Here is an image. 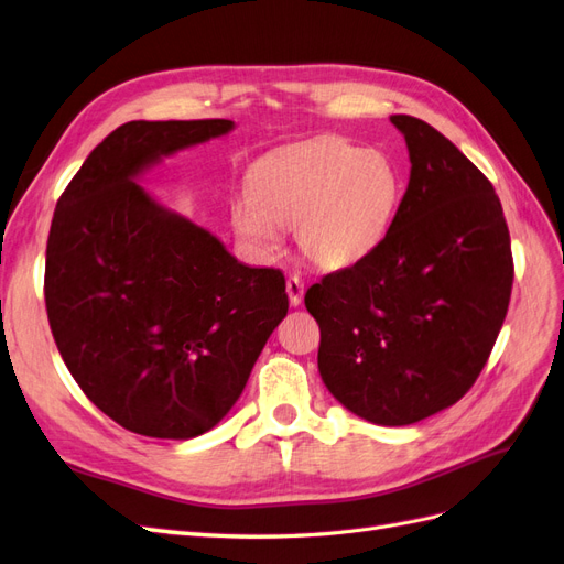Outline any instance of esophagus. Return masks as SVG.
<instances>
[{"mask_svg":"<svg viewBox=\"0 0 564 564\" xmlns=\"http://www.w3.org/2000/svg\"><path fill=\"white\" fill-rule=\"evenodd\" d=\"M285 293H288V302H291V307H300V302L304 297V283L300 281V276L285 279Z\"/></svg>","mask_w":564,"mask_h":564,"instance_id":"34e87169","label":"esophagus"}]
</instances>
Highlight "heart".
I'll return each mask as SVG.
<instances>
[{"label":"heart","mask_w":564,"mask_h":564,"mask_svg":"<svg viewBox=\"0 0 564 564\" xmlns=\"http://www.w3.org/2000/svg\"><path fill=\"white\" fill-rule=\"evenodd\" d=\"M404 182L394 160L345 137H318L269 155L231 203L236 236L260 257L295 229L302 254L340 271L368 260L390 236Z\"/></svg>","instance_id":"1"}]
</instances>
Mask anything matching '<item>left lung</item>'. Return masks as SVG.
Returning a JSON list of instances; mask_svg holds the SVG:
<instances>
[{
	"label": "left lung",
	"instance_id": "obj_1",
	"mask_svg": "<svg viewBox=\"0 0 564 564\" xmlns=\"http://www.w3.org/2000/svg\"><path fill=\"white\" fill-rule=\"evenodd\" d=\"M411 158L390 236L357 267L314 283L318 373L345 409L411 425L454 406L485 368L512 291L510 234L491 182L452 141L390 118Z\"/></svg>",
	"mask_w": 564,
	"mask_h": 564
}]
</instances>
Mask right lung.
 I'll use <instances>...</instances> for the list:
<instances>
[{
	"instance_id": "right-lung-1",
	"label": "right lung",
	"mask_w": 564,
	"mask_h": 564,
	"mask_svg": "<svg viewBox=\"0 0 564 564\" xmlns=\"http://www.w3.org/2000/svg\"><path fill=\"white\" fill-rule=\"evenodd\" d=\"M231 130V120L127 122L56 203L44 269L56 347L91 404L143 437L213 430L288 314L279 269L240 264L134 182L163 155Z\"/></svg>"
}]
</instances>
